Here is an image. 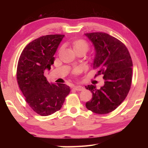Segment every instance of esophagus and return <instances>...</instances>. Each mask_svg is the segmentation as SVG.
<instances>
[{
  "label": "esophagus",
  "mask_w": 148,
  "mask_h": 148,
  "mask_svg": "<svg viewBox=\"0 0 148 148\" xmlns=\"http://www.w3.org/2000/svg\"><path fill=\"white\" fill-rule=\"evenodd\" d=\"M74 89L76 90V91H83L84 88L82 86H76L74 87Z\"/></svg>",
  "instance_id": "1"
}]
</instances>
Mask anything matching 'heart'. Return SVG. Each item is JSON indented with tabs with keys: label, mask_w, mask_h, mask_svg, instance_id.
I'll list each match as a JSON object with an SVG mask.
<instances>
[{
	"label": "heart",
	"mask_w": 148,
	"mask_h": 148,
	"mask_svg": "<svg viewBox=\"0 0 148 148\" xmlns=\"http://www.w3.org/2000/svg\"><path fill=\"white\" fill-rule=\"evenodd\" d=\"M72 47H73L74 50L76 53L80 51H85L86 53L89 48V44L87 43V42L86 40H85L84 39L76 40H74L72 42ZM79 69H76L74 70L73 72H72V74L74 75H76L79 73Z\"/></svg>",
	"instance_id": "obj_1"
}]
</instances>
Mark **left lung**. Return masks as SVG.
<instances>
[{"label":"left lung","instance_id":"1","mask_svg":"<svg viewBox=\"0 0 148 148\" xmlns=\"http://www.w3.org/2000/svg\"><path fill=\"white\" fill-rule=\"evenodd\" d=\"M93 44L96 53L93 69L97 74L103 75L104 85L99 89L94 85L87 86L92 92L86 108L97 114H106L116 110L128 95L131 89L132 61L125 45L105 32L85 34Z\"/></svg>","mask_w":148,"mask_h":148}]
</instances>
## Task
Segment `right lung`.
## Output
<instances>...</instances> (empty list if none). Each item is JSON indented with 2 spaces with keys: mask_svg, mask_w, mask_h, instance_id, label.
Returning <instances> with one entry per match:
<instances>
[{
  "mask_svg": "<svg viewBox=\"0 0 148 148\" xmlns=\"http://www.w3.org/2000/svg\"><path fill=\"white\" fill-rule=\"evenodd\" d=\"M64 35L49 34L30 42L21 52L17 63V81L29 106L42 116L58 111L69 94L70 87L50 84L44 76L46 69L54 63L57 47Z\"/></svg>",
  "mask_w": 148,
  "mask_h": 148,
  "instance_id": "1",
  "label": "right lung"
}]
</instances>
